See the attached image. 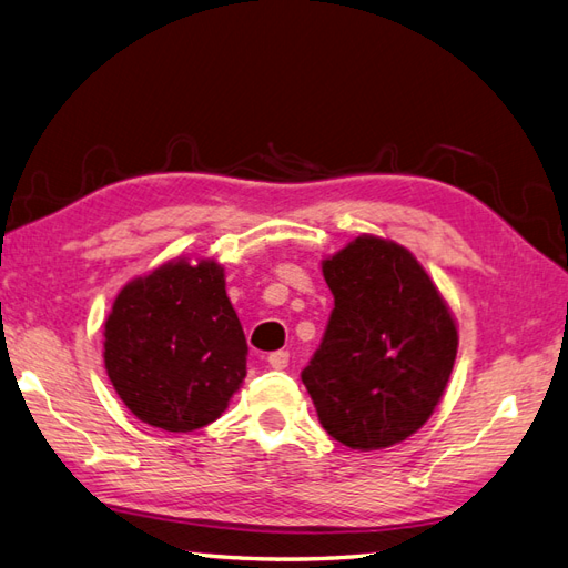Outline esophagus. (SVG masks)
Wrapping results in <instances>:
<instances>
[{
  "mask_svg": "<svg viewBox=\"0 0 568 568\" xmlns=\"http://www.w3.org/2000/svg\"><path fill=\"white\" fill-rule=\"evenodd\" d=\"M267 362H270L272 369H286L288 367V352H284V349L272 352V355L267 357Z\"/></svg>",
  "mask_w": 568,
  "mask_h": 568,
  "instance_id": "obj_1",
  "label": "esophagus"
}]
</instances>
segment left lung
Masks as SVG:
<instances>
[{"instance_id":"8db88e82","label":"left lung","mask_w":568,"mask_h":568,"mask_svg":"<svg viewBox=\"0 0 568 568\" xmlns=\"http://www.w3.org/2000/svg\"><path fill=\"white\" fill-rule=\"evenodd\" d=\"M335 296L301 374L318 420L349 449L400 445L430 420L457 359L445 296L410 250L362 233L321 262Z\"/></svg>"}]
</instances>
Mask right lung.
Wrapping results in <instances>:
<instances>
[{"label":"right lung","mask_w":568,"mask_h":568,"mask_svg":"<svg viewBox=\"0 0 568 568\" xmlns=\"http://www.w3.org/2000/svg\"><path fill=\"white\" fill-rule=\"evenodd\" d=\"M247 343L225 294V267L174 257L123 284L104 323V369L138 420L192 433L241 388Z\"/></svg>","instance_id":"add662e5"}]
</instances>
